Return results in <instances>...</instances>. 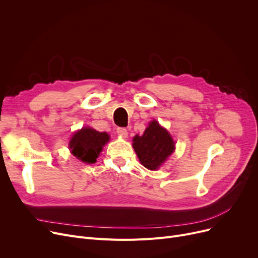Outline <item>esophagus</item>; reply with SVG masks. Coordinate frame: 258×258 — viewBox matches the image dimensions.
<instances>
[{
  "label": "esophagus",
  "mask_w": 258,
  "mask_h": 258,
  "mask_svg": "<svg viewBox=\"0 0 258 258\" xmlns=\"http://www.w3.org/2000/svg\"><path fill=\"white\" fill-rule=\"evenodd\" d=\"M117 134L121 137L126 138L127 137V130L125 127H118L117 128Z\"/></svg>",
  "instance_id": "1"
}]
</instances>
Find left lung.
I'll list each match as a JSON object with an SVG mask.
<instances>
[{
    "mask_svg": "<svg viewBox=\"0 0 258 258\" xmlns=\"http://www.w3.org/2000/svg\"><path fill=\"white\" fill-rule=\"evenodd\" d=\"M133 141V147L141 164L151 170L158 169L174 150L170 135L156 120L148 124L142 136L136 135Z\"/></svg>",
    "mask_w": 258,
    "mask_h": 258,
    "instance_id": "8db88e82",
    "label": "left lung"
}]
</instances>
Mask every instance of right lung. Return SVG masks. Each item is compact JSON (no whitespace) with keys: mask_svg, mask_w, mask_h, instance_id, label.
Here are the masks:
<instances>
[{"mask_svg":"<svg viewBox=\"0 0 258 258\" xmlns=\"http://www.w3.org/2000/svg\"><path fill=\"white\" fill-rule=\"evenodd\" d=\"M110 136L91 127H84L76 132L70 141L71 153L85 163H95L102 146L108 141Z\"/></svg>","mask_w":258,"mask_h":258,"instance_id":"1","label":"right lung"}]
</instances>
